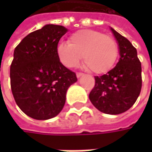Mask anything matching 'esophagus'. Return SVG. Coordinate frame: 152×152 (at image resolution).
Wrapping results in <instances>:
<instances>
[{"instance_id": "34e87169", "label": "esophagus", "mask_w": 152, "mask_h": 152, "mask_svg": "<svg viewBox=\"0 0 152 152\" xmlns=\"http://www.w3.org/2000/svg\"><path fill=\"white\" fill-rule=\"evenodd\" d=\"M84 75V73H76V76H77V78H80L81 76H83Z\"/></svg>"}]
</instances>
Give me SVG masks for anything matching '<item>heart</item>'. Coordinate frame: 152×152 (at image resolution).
Returning a JSON list of instances; mask_svg holds the SVG:
<instances>
[{
	"instance_id": "b5f03b06",
	"label": "heart",
	"mask_w": 152,
	"mask_h": 152,
	"mask_svg": "<svg viewBox=\"0 0 152 152\" xmlns=\"http://www.w3.org/2000/svg\"><path fill=\"white\" fill-rule=\"evenodd\" d=\"M57 55L67 67L79 65L83 56L86 69L96 74L107 73L114 66L118 56V45L112 36L94 29H82L73 34L68 44L61 43Z\"/></svg>"
}]
</instances>
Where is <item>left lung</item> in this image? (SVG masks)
<instances>
[{"label": "left lung", "instance_id": "8db88e82", "mask_svg": "<svg viewBox=\"0 0 152 152\" xmlns=\"http://www.w3.org/2000/svg\"><path fill=\"white\" fill-rule=\"evenodd\" d=\"M119 46L120 58L107 74L95 77L89 98L94 107L107 114L123 113L136 102L141 91V63L130 41L111 28Z\"/></svg>", "mask_w": 152, "mask_h": 152}]
</instances>
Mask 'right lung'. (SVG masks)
<instances>
[{
	"mask_svg": "<svg viewBox=\"0 0 152 152\" xmlns=\"http://www.w3.org/2000/svg\"><path fill=\"white\" fill-rule=\"evenodd\" d=\"M65 27L47 24L22 39L10 67L11 89L17 105L34 119L46 120L62 110L69 86L77 81L74 72L63 66L57 45Z\"/></svg>",
	"mask_w": 152,
	"mask_h": 152,
	"instance_id": "right-lung-1",
	"label": "right lung"
}]
</instances>
